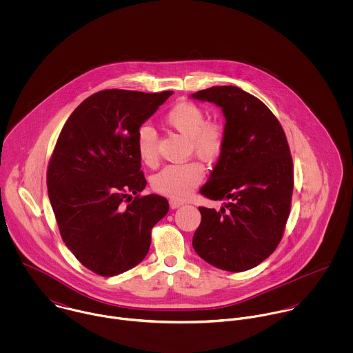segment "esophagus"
<instances>
[{"label":"esophagus","mask_w":353,"mask_h":353,"mask_svg":"<svg viewBox=\"0 0 353 353\" xmlns=\"http://www.w3.org/2000/svg\"><path fill=\"white\" fill-rule=\"evenodd\" d=\"M183 205V202L176 201V200H170V208L171 209H178Z\"/></svg>","instance_id":"esophagus-1"}]
</instances>
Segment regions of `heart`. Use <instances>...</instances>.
<instances>
[{
    "label": "heart",
    "instance_id": "heart-1",
    "mask_svg": "<svg viewBox=\"0 0 353 353\" xmlns=\"http://www.w3.org/2000/svg\"><path fill=\"white\" fill-rule=\"evenodd\" d=\"M164 123L189 137L190 150L208 163L217 160L224 151V128L217 122H206L205 111L192 101H179L172 105L164 115ZM156 143V133L151 126H141L136 147L140 160L147 165H154L157 161ZM202 178L203 167L199 161L170 164L153 176L152 188L171 200H185L200 185Z\"/></svg>",
    "mask_w": 353,
    "mask_h": 353
}]
</instances>
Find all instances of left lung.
Returning <instances> with one entry per match:
<instances>
[{
	"label": "left lung",
	"instance_id": "obj_1",
	"mask_svg": "<svg viewBox=\"0 0 353 353\" xmlns=\"http://www.w3.org/2000/svg\"><path fill=\"white\" fill-rule=\"evenodd\" d=\"M221 108L224 151L201 194L224 200L220 210L200 206L201 224L193 248L208 263L245 272L266 259L281 241L294 190L292 157L273 112L234 85L192 94Z\"/></svg>",
	"mask_w": 353,
	"mask_h": 353
}]
</instances>
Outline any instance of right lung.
I'll return each mask as SVG.
<instances>
[{
    "instance_id": "right-lung-1",
    "label": "right lung",
    "mask_w": 353,
    "mask_h": 353,
    "mask_svg": "<svg viewBox=\"0 0 353 353\" xmlns=\"http://www.w3.org/2000/svg\"><path fill=\"white\" fill-rule=\"evenodd\" d=\"M171 95L97 92L72 112L52 152L48 189L61 236L85 268L104 277L145 258L152 227L168 212L161 196L139 197L147 181L136 139Z\"/></svg>"
}]
</instances>
